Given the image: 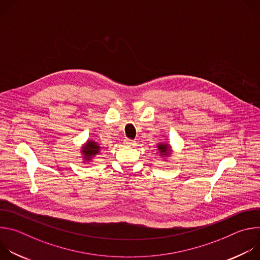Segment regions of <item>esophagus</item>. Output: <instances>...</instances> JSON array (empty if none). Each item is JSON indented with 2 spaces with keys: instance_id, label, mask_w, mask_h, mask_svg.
<instances>
[{
  "instance_id": "1",
  "label": "esophagus",
  "mask_w": 260,
  "mask_h": 260,
  "mask_svg": "<svg viewBox=\"0 0 260 260\" xmlns=\"http://www.w3.org/2000/svg\"><path fill=\"white\" fill-rule=\"evenodd\" d=\"M124 144H125L126 146H135V145H136V141L129 140V139H125V140H124Z\"/></svg>"
}]
</instances>
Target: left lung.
I'll use <instances>...</instances> for the list:
<instances>
[{
    "label": "left lung",
    "instance_id": "obj_1",
    "mask_svg": "<svg viewBox=\"0 0 260 260\" xmlns=\"http://www.w3.org/2000/svg\"><path fill=\"white\" fill-rule=\"evenodd\" d=\"M157 149L160 156H169L171 154V146L167 143H159L157 145Z\"/></svg>",
    "mask_w": 260,
    "mask_h": 260
}]
</instances>
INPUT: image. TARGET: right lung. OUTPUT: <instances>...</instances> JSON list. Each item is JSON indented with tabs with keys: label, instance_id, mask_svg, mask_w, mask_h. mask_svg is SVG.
<instances>
[{
	"label": "right lung",
	"instance_id": "add662e5",
	"mask_svg": "<svg viewBox=\"0 0 260 260\" xmlns=\"http://www.w3.org/2000/svg\"><path fill=\"white\" fill-rule=\"evenodd\" d=\"M100 150H101V147L96 142L88 140L81 149V153H82L84 162L91 161V159L93 157H95V155L100 152Z\"/></svg>",
	"mask_w": 260,
	"mask_h": 260
}]
</instances>
